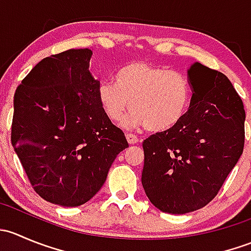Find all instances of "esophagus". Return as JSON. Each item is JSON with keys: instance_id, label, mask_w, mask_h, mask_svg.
<instances>
[{"instance_id": "esophagus-1", "label": "esophagus", "mask_w": 251, "mask_h": 251, "mask_svg": "<svg viewBox=\"0 0 251 251\" xmlns=\"http://www.w3.org/2000/svg\"><path fill=\"white\" fill-rule=\"evenodd\" d=\"M126 140H127L128 144L138 143V137H137V136L132 135V133H127V135H126Z\"/></svg>"}]
</instances>
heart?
Listing matches in <instances>:
<instances>
[{
  "mask_svg": "<svg viewBox=\"0 0 251 251\" xmlns=\"http://www.w3.org/2000/svg\"><path fill=\"white\" fill-rule=\"evenodd\" d=\"M98 100L108 119L124 120L126 127L146 126L149 131H165L176 125L188 110L192 86L182 73L159 65L136 62L121 68L115 82L104 81L98 87Z\"/></svg>",
  "mask_w": 251,
  "mask_h": 251,
  "instance_id": "obj_1",
  "label": "heart"
}]
</instances>
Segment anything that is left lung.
Wrapping results in <instances>:
<instances>
[{
    "mask_svg": "<svg viewBox=\"0 0 251 251\" xmlns=\"http://www.w3.org/2000/svg\"><path fill=\"white\" fill-rule=\"evenodd\" d=\"M189 109L169 130L143 142L142 186L168 214H187L216 197L244 148L245 111L222 73L196 62L187 70Z\"/></svg>",
    "mask_w": 251,
    "mask_h": 251,
    "instance_id": "8db88e82",
    "label": "left lung"
}]
</instances>
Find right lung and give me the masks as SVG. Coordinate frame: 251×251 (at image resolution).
Instances as JSON below:
<instances>
[{"label": "right lung", "mask_w": 251, "mask_h": 251, "mask_svg": "<svg viewBox=\"0 0 251 251\" xmlns=\"http://www.w3.org/2000/svg\"><path fill=\"white\" fill-rule=\"evenodd\" d=\"M91 57L83 48L44 58L14 95V151L36 193L62 206L93 198L128 147L100 105Z\"/></svg>", "instance_id": "right-lung-1"}]
</instances>
